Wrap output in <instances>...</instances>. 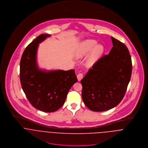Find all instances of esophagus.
Segmentation results:
<instances>
[{
  "mask_svg": "<svg viewBox=\"0 0 148 148\" xmlns=\"http://www.w3.org/2000/svg\"><path fill=\"white\" fill-rule=\"evenodd\" d=\"M77 80L79 82H80L81 80L83 78V73H79L77 75Z\"/></svg>",
  "mask_w": 148,
  "mask_h": 148,
  "instance_id": "esophagus-1",
  "label": "esophagus"
}]
</instances>
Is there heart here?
I'll return each instance as SVG.
<instances>
[{
	"label": "heart",
	"mask_w": 148,
	"mask_h": 148,
	"mask_svg": "<svg viewBox=\"0 0 148 148\" xmlns=\"http://www.w3.org/2000/svg\"><path fill=\"white\" fill-rule=\"evenodd\" d=\"M104 52V48L101 44H97L94 40H86L80 42L77 47L75 55L77 58H82L89 54L86 64L91 66L96 63Z\"/></svg>",
	"instance_id": "obj_1"
}]
</instances>
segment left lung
Listing matches in <instances>:
<instances>
[{
	"instance_id": "8db88e82",
	"label": "left lung",
	"mask_w": 148,
	"mask_h": 148,
	"mask_svg": "<svg viewBox=\"0 0 148 148\" xmlns=\"http://www.w3.org/2000/svg\"><path fill=\"white\" fill-rule=\"evenodd\" d=\"M113 47L81 80L85 105L94 112H104L123 100L130 82L132 65L127 46L111 37Z\"/></svg>"
}]
</instances>
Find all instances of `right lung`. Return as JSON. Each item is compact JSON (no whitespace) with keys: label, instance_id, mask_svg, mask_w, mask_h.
Listing matches in <instances>:
<instances>
[{"label":"right lung","instance_id":"right-lung-1","mask_svg":"<svg viewBox=\"0 0 148 148\" xmlns=\"http://www.w3.org/2000/svg\"><path fill=\"white\" fill-rule=\"evenodd\" d=\"M51 36L44 34L34 40L24 51L20 63V79L27 98L34 108L45 112L60 108L70 88L77 82L74 69L48 71L39 67V45Z\"/></svg>","mask_w":148,"mask_h":148}]
</instances>
